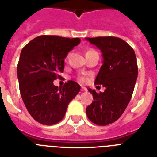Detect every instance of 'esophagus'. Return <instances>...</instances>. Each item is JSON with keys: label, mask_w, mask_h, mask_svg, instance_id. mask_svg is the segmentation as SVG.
Returning a JSON list of instances; mask_svg holds the SVG:
<instances>
[{"label": "esophagus", "mask_w": 157, "mask_h": 157, "mask_svg": "<svg viewBox=\"0 0 157 157\" xmlns=\"http://www.w3.org/2000/svg\"><path fill=\"white\" fill-rule=\"evenodd\" d=\"M81 91H87V89L86 87H81Z\"/></svg>", "instance_id": "obj_1"}]
</instances>
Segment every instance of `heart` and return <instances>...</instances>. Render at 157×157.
Masks as SVG:
<instances>
[{"label": "heart", "instance_id": "1", "mask_svg": "<svg viewBox=\"0 0 157 157\" xmlns=\"http://www.w3.org/2000/svg\"><path fill=\"white\" fill-rule=\"evenodd\" d=\"M89 51H90V50H89ZM79 81H81V82H84V81H86V78H85L84 76H80V77H79Z\"/></svg>", "mask_w": 157, "mask_h": 157}]
</instances>
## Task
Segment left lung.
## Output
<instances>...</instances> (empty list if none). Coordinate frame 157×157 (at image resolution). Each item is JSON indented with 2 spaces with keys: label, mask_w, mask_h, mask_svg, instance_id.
<instances>
[{
  "label": "left lung",
  "mask_w": 157,
  "mask_h": 157,
  "mask_svg": "<svg viewBox=\"0 0 157 157\" xmlns=\"http://www.w3.org/2000/svg\"><path fill=\"white\" fill-rule=\"evenodd\" d=\"M103 55V65L94 84L105 87L96 93L88 89L94 100L86 107L89 120L98 125H107L119 119L129 104L138 77V63L132 47L121 38L98 36L86 38Z\"/></svg>",
  "instance_id": "obj_1"
}]
</instances>
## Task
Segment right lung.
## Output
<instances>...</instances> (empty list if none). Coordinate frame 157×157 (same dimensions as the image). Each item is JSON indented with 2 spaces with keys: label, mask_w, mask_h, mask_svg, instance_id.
Wrapping results in <instances>:
<instances>
[{
  "label": "right lung",
  "mask_w": 157,
  "mask_h": 157,
  "mask_svg": "<svg viewBox=\"0 0 157 157\" xmlns=\"http://www.w3.org/2000/svg\"><path fill=\"white\" fill-rule=\"evenodd\" d=\"M80 42V38L39 36L21 51L17 67L21 97L28 112L40 124L52 125L60 121L81 90L73 81L59 87L54 85L63 71L64 59Z\"/></svg>",
  "instance_id": "right-lung-1"
}]
</instances>
